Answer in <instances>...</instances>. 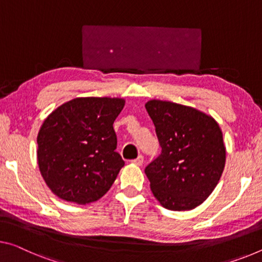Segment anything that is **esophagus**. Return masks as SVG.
Here are the masks:
<instances>
[{
    "mask_svg": "<svg viewBox=\"0 0 262 262\" xmlns=\"http://www.w3.org/2000/svg\"><path fill=\"white\" fill-rule=\"evenodd\" d=\"M131 163H132V164H135V165H137V166H142L143 163H144V157H143L142 155H140V156L137 157L136 159L132 160Z\"/></svg>",
    "mask_w": 262,
    "mask_h": 262,
    "instance_id": "obj_1",
    "label": "esophagus"
}]
</instances>
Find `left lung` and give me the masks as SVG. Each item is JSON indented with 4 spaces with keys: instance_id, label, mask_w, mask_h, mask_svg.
I'll use <instances>...</instances> for the list:
<instances>
[{
    "instance_id": "1",
    "label": "left lung",
    "mask_w": 262,
    "mask_h": 262,
    "mask_svg": "<svg viewBox=\"0 0 262 262\" xmlns=\"http://www.w3.org/2000/svg\"><path fill=\"white\" fill-rule=\"evenodd\" d=\"M162 154L145 168L155 198L170 211H190L218 185L226 162L223 132L212 116L192 106L151 99Z\"/></svg>"
}]
</instances>
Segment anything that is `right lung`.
Listing matches in <instances>:
<instances>
[{
	"mask_svg": "<svg viewBox=\"0 0 262 262\" xmlns=\"http://www.w3.org/2000/svg\"><path fill=\"white\" fill-rule=\"evenodd\" d=\"M125 99L78 97L44 119L37 136V163L58 198L85 205L110 190L124 160L117 152L114 122Z\"/></svg>",
	"mask_w": 262,
	"mask_h": 262,
	"instance_id": "obj_1",
	"label": "right lung"
}]
</instances>
